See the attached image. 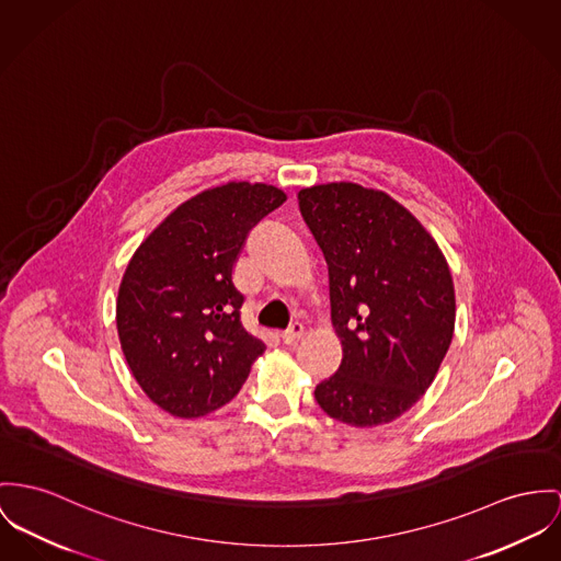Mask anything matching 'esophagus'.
Masks as SVG:
<instances>
[{
    "label": "esophagus",
    "mask_w": 561,
    "mask_h": 561,
    "mask_svg": "<svg viewBox=\"0 0 561 561\" xmlns=\"http://www.w3.org/2000/svg\"><path fill=\"white\" fill-rule=\"evenodd\" d=\"M302 335H305V324L302 322H293L290 329L282 333V340H284V344H295V342L301 340Z\"/></svg>",
    "instance_id": "34e87169"
}]
</instances>
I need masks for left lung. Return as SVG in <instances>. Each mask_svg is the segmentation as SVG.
<instances>
[{"label": "left lung", "mask_w": 561, "mask_h": 561, "mask_svg": "<svg viewBox=\"0 0 561 561\" xmlns=\"http://www.w3.org/2000/svg\"><path fill=\"white\" fill-rule=\"evenodd\" d=\"M327 264L340 369L313 394L335 421L376 427L432 387L455 331L448 262L423 224L380 190L327 183L299 192Z\"/></svg>", "instance_id": "left-lung-1"}]
</instances>
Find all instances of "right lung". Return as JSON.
<instances>
[{"mask_svg": "<svg viewBox=\"0 0 561 561\" xmlns=\"http://www.w3.org/2000/svg\"><path fill=\"white\" fill-rule=\"evenodd\" d=\"M286 194L230 181L179 205L134 252L117 297V333L145 394L179 419L226 405L266 345L241 324L239 252Z\"/></svg>", "mask_w": 561, "mask_h": 561, "instance_id": "obj_1", "label": "right lung"}]
</instances>
